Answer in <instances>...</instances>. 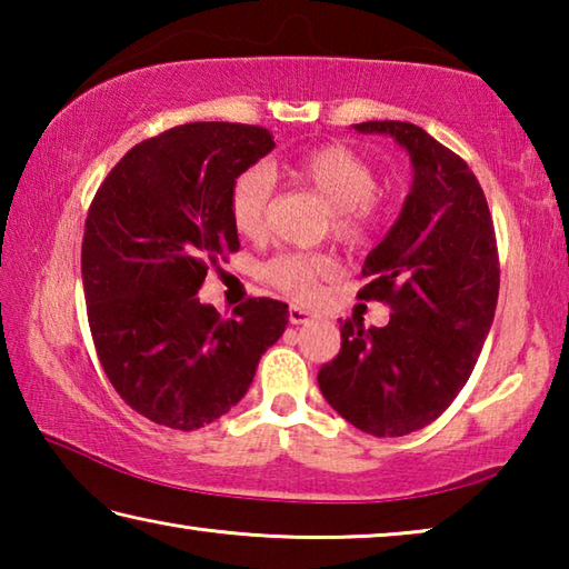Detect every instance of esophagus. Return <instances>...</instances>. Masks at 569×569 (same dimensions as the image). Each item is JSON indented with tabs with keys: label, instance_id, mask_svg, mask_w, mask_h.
Returning <instances> with one entry per match:
<instances>
[{
	"label": "esophagus",
	"instance_id": "34e87169",
	"mask_svg": "<svg viewBox=\"0 0 569 569\" xmlns=\"http://www.w3.org/2000/svg\"><path fill=\"white\" fill-rule=\"evenodd\" d=\"M288 319H291V323H308V321H311L313 319V313L311 311H306V308L303 306H291V308H288Z\"/></svg>",
	"mask_w": 569,
	"mask_h": 569
}]
</instances>
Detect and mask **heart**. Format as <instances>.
I'll return each instance as SVG.
<instances>
[{
	"label": "heart",
	"instance_id": "1",
	"mask_svg": "<svg viewBox=\"0 0 569 569\" xmlns=\"http://www.w3.org/2000/svg\"><path fill=\"white\" fill-rule=\"evenodd\" d=\"M278 176L313 190L331 206V233L341 243L359 246L379 220V200L373 192L379 178L373 168L343 146H319L273 168ZM271 178L263 168H248L233 180L228 192V213L240 236H256L266 226ZM336 271V263L323 253H283L266 266V281L293 298H311L316 288Z\"/></svg>",
	"mask_w": 569,
	"mask_h": 569
}]
</instances>
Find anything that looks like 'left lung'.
Here are the masks:
<instances>
[{
  "label": "left lung",
  "mask_w": 569,
  "mask_h": 569,
  "mask_svg": "<svg viewBox=\"0 0 569 569\" xmlns=\"http://www.w3.org/2000/svg\"><path fill=\"white\" fill-rule=\"evenodd\" d=\"M359 132L391 134L413 180L387 238L366 256L359 291L391 306L389 323L343 321L341 351L319 371L323 399L373 437L423 429L465 387L495 321L499 256L475 172L419 124L373 120Z\"/></svg>",
  "instance_id": "1"
}]
</instances>
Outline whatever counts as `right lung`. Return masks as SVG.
Returning <instances> with one entry per match:
<instances>
[{
	"mask_svg": "<svg viewBox=\"0 0 569 569\" xmlns=\"http://www.w3.org/2000/svg\"><path fill=\"white\" fill-rule=\"evenodd\" d=\"M273 148L258 124H178L124 152L94 192L82 238L94 351L124 403L162 427L223 417L286 331L283 301L248 298L220 319L196 296L240 248L230 186Z\"/></svg>",
	"mask_w": 569,
	"mask_h": 569,
	"instance_id": "add662e5",
	"label": "right lung"
}]
</instances>
